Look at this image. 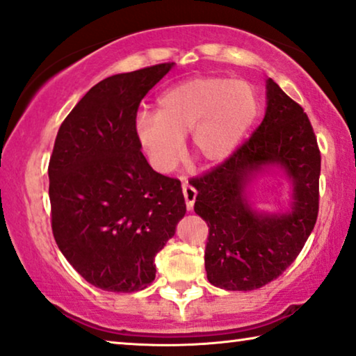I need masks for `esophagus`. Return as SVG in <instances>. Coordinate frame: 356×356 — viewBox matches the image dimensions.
<instances>
[{
	"mask_svg": "<svg viewBox=\"0 0 356 356\" xmlns=\"http://www.w3.org/2000/svg\"><path fill=\"white\" fill-rule=\"evenodd\" d=\"M182 192H184V198H185V204H187V209L192 211L195 200H196V190L192 187V185L184 184L182 185Z\"/></svg>",
	"mask_w": 356,
	"mask_h": 356,
	"instance_id": "1",
	"label": "esophagus"
}]
</instances>
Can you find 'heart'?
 <instances>
[{"label":"heart","instance_id":"heart-1","mask_svg":"<svg viewBox=\"0 0 356 356\" xmlns=\"http://www.w3.org/2000/svg\"><path fill=\"white\" fill-rule=\"evenodd\" d=\"M259 113L251 84L222 76L190 78L158 97V111L136 116L137 142L158 172L176 168L190 132L193 152L206 163L233 155Z\"/></svg>","mask_w":356,"mask_h":356}]
</instances>
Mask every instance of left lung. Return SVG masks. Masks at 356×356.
<instances>
[{"label": "left lung", "mask_w": 356, "mask_h": 356, "mask_svg": "<svg viewBox=\"0 0 356 356\" xmlns=\"http://www.w3.org/2000/svg\"><path fill=\"white\" fill-rule=\"evenodd\" d=\"M270 165L283 168L293 184L286 213H257L247 200L248 185ZM320 169L309 116L268 78L262 123L224 163L192 179L198 190L195 212L209 227L204 267L211 284L259 289L296 261L318 217Z\"/></svg>", "instance_id": "1"}]
</instances>
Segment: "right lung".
Segmentation results:
<instances>
[{
    "label": "right lung",
    "instance_id": "right-lung-1",
    "mask_svg": "<svg viewBox=\"0 0 356 356\" xmlns=\"http://www.w3.org/2000/svg\"><path fill=\"white\" fill-rule=\"evenodd\" d=\"M174 62L102 79L57 132L49 160L51 224L72 267L92 286L134 293L185 216L177 179L153 171L137 142L140 100Z\"/></svg>",
    "mask_w": 356,
    "mask_h": 356
}]
</instances>
